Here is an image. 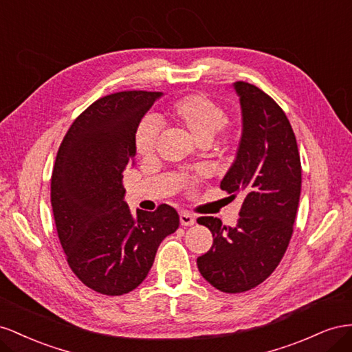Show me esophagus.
Returning <instances> with one entry per match:
<instances>
[{
  "instance_id": "esophagus-1",
  "label": "esophagus",
  "mask_w": 352,
  "mask_h": 352,
  "mask_svg": "<svg viewBox=\"0 0 352 352\" xmlns=\"http://www.w3.org/2000/svg\"><path fill=\"white\" fill-rule=\"evenodd\" d=\"M179 223H182V226H193L196 223V218L190 212H182L179 214Z\"/></svg>"
}]
</instances>
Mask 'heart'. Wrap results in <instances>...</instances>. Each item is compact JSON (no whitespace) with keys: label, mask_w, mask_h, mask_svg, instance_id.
Instances as JSON below:
<instances>
[{"label":"heart","mask_w":352,"mask_h":352,"mask_svg":"<svg viewBox=\"0 0 352 352\" xmlns=\"http://www.w3.org/2000/svg\"><path fill=\"white\" fill-rule=\"evenodd\" d=\"M162 119L182 131L188 133L202 144L214 143L218 152H227L234 142V128L226 122V109L214 98L202 93H192L177 98L164 112ZM157 144V128L152 119H143L135 128L134 148L140 156H150ZM195 179L190 182L193 187Z\"/></svg>","instance_id":"obj_1"}]
</instances>
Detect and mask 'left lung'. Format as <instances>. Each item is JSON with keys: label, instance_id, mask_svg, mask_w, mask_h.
Segmentation results:
<instances>
[{"label": "left lung", "instance_id": "obj_1", "mask_svg": "<svg viewBox=\"0 0 352 352\" xmlns=\"http://www.w3.org/2000/svg\"><path fill=\"white\" fill-rule=\"evenodd\" d=\"M243 133L221 188L243 196L236 227L200 217L214 243L197 258L205 280L226 294L256 287L282 261L294 233L300 195V157L283 109L258 87L239 81Z\"/></svg>", "mask_w": 352, "mask_h": 352}]
</instances>
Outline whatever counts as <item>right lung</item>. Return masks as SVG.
I'll list each match as a JSON object with an SVG mask.
<instances>
[{"label":"right lung","mask_w":352,"mask_h":352,"mask_svg":"<svg viewBox=\"0 0 352 352\" xmlns=\"http://www.w3.org/2000/svg\"><path fill=\"white\" fill-rule=\"evenodd\" d=\"M162 93L104 96L79 115L58 147L52 206L58 240L75 276L98 294L131 292L152 268L162 240L179 226L177 210L124 202V170L135 164L134 133Z\"/></svg>","instance_id":"1"}]
</instances>
